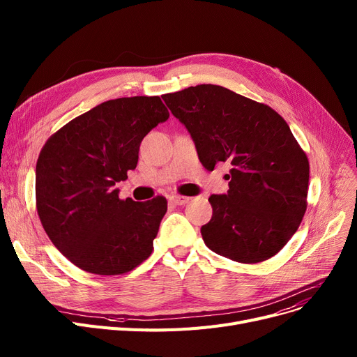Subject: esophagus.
Segmentation results:
<instances>
[{
	"label": "esophagus",
	"instance_id": "34e87169",
	"mask_svg": "<svg viewBox=\"0 0 357 357\" xmlns=\"http://www.w3.org/2000/svg\"><path fill=\"white\" fill-rule=\"evenodd\" d=\"M169 199H171V202H174L175 205H185V204L190 202L191 198L183 197V195H172Z\"/></svg>",
	"mask_w": 357,
	"mask_h": 357
}]
</instances>
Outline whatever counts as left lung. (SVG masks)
Segmentation results:
<instances>
[{"label": "left lung", "mask_w": 357, "mask_h": 357, "mask_svg": "<svg viewBox=\"0 0 357 357\" xmlns=\"http://www.w3.org/2000/svg\"><path fill=\"white\" fill-rule=\"evenodd\" d=\"M191 135L208 171L231 165L227 194H213L204 243L240 264L282 249L307 210L310 163L287 121L271 107L211 84L162 96Z\"/></svg>", "instance_id": "obj_1"}]
</instances>
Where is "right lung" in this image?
Returning a JSON list of instances; mask_svg holds the SVG:
<instances>
[{
  "label": "right lung",
  "instance_id": "1",
  "mask_svg": "<svg viewBox=\"0 0 357 357\" xmlns=\"http://www.w3.org/2000/svg\"><path fill=\"white\" fill-rule=\"evenodd\" d=\"M169 119L159 97L105 101L46 142L36 165V205L54 248L75 266L121 275L153 250L163 197L120 199L116 183L139 160L144 136Z\"/></svg>",
  "mask_w": 357,
  "mask_h": 357
}]
</instances>
